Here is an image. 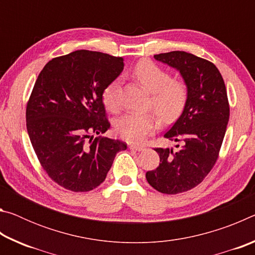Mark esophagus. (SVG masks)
<instances>
[{"mask_svg":"<svg viewBox=\"0 0 255 255\" xmlns=\"http://www.w3.org/2000/svg\"><path fill=\"white\" fill-rule=\"evenodd\" d=\"M129 148L132 149V150H137V152H143V150H145V147H143V146L135 145V144L129 145Z\"/></svg>","mask_w":255,"mask_h":255,"instance_id":"esophagus-1","label":"esophagus"}]
</instances>
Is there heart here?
<instances>
[{
    "instance_id": "b5f03b06",
    "label": "heart",
    "mask_w": 255,
    "mask_h": 255,
    "mask_svg": "<svg viewBox=\"0 0 255 255\" xmlns=\"http://www.w3.org/2000/svg\"><path fill=\"white\" fill-rule=\"evenodd\" d=\"M132 75L150 93V106L164 120H172L182 112L188 99V88L183 82L172 80L169 72L150 60H140ZM119 80H114L103 90L102 99L110 111L119 109ZM159 125L154 114H126L116 123V130L124 139L139 143L156 130Z\"/></svg>"
}]
</instances>
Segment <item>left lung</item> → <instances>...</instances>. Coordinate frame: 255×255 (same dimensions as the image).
<instances>
[{
    "label": "left lung",
    "instance_id": "1",
    "mask_svg": "<svg viewBox=\"0 0 255 255\" xmlns=\"http://www.w3.org/2000/svg\"><path fill=\"white\" fill-rule=\"evenodd\" d=\"M154 58L175 68L188 88L182 114L164 133L167 139L182 141V146L176 152L155 148L161 163L146 173L155 190L176 195L195 188L213 169L226 132L230 106L222 74L213 63L179 50Z\"/></svg>",
    "mask_w": 255,
    "mask_h": 255
}]
</instances>
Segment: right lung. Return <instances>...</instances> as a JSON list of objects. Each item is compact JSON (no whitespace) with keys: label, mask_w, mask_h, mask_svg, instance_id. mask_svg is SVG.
<instances>
[{"label":"right lung","mask_w":255,"mask_h":255,"mask_svg":"<svg viewBox=\"0 0 255 255\" xmlns=\"http://www.w3.org/2000/svg\"><path fill=\"white\" fill-rule=\"evenodd\" d=\"M124 66L123 57L76 50L49 60L38 75L25 112L27 130L41 166L60 187L91 191L127 148L100 136L110 128L103 90Z\"/></svg>","instance_id":"1"}]
</instances>
